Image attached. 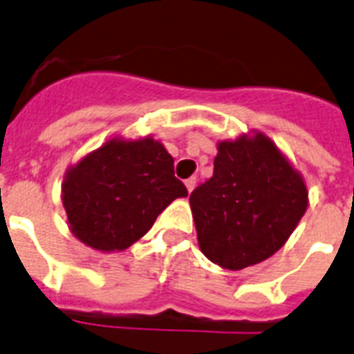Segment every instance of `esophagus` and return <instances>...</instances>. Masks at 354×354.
Wrapping results in <instances>:
<instances>
[{"label": "esophagus", "mask_w": 354, "mask_h": 354, "mask_svg": "<svg viewBox=\"0 0 354 354\" xmlns=\"http://www.w3.org/2000/svg\"><path fill=\"white\" fill-rule=\"evenodd\" d=\"M185 186H186V190H188V192L194 190V186H196V177H190V179H186Z\"/></svg>", "instance_id": "34e87169"}]
</instances>
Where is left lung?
I'll return each instance as SVG.
<instances>
[{"mask_svg":"<svg viewBox=\"0 0 354 354\" xmlns=\"http://www.w3.org/2000/svg\"><path fill=\"white\" fill-rule=\"evenodd\" d=\"M197 242L223 270H243L284 245L308 207L301 174L266 134L218 144L214 175L190 194Z\"/></svg>","mask_w":354,"mask_h":354,"instance_id":"obj_1","label":"left lung"}]
</instances>
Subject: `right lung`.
I'll return each instance as SVG.
<instances>
[{"mask_svg":"<svg viewBox=\"0 0 354 354\" xmlns=\"http://www.w3.org/2000/svg\"><path fill=\"white\" fill-rule=\"evenodd\" d=\"M188 190L174 175V157L151 136L112 138L68 169L62 183L70 231L103 253L123 251Z\"/></svg>","mask_w":354,"mask_h":354,"instance_id":"add662e5","label":"right lung"}]
</instances>
